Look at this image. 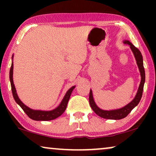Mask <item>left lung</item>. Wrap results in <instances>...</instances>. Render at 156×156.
Here are the masks:
<instances>
[{"label": "left lung", "instance_id": "left-lung-1", "mask_svg": "<svg viewBox=\"0 0 156 156\" xmlns=\"http://www.w3.org/2000/svg\"><path fill=\"white\" fill-rule=\"evenodd\" d=\"M124 43L128 44L130 45L132 52H133L134 57H135L136 63L139 69L140 76H141V80H140V83L138 87L137 94H136V97L132 101L130 102L129 104H127L126 106H123V108H119V109H115V110H110V111H106V110H102L101 108L98 107L97 104H95L94 101L93 99V95H92V91L90 90L89 92V104L90 106L92 108L94 112H95L96 114H97L98 116L104 119H114V120H119V119H121L125 118L128 116V114L131 112L132 109L136 107L138 105L139 101H140V99L142 97L143 94V91H144V86L145 83V69L144 67V62H143V57L140 52L138 48H136L135 46L133 45L131 42H130L128 40H125Z\"/></svg>", "mask_w": 156, "mask_h": 156}]
</instances>
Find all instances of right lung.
<instances>
[{
	"label": "right lung",
	"instance_id": "right-lung-1",
	"mask_svg": "<svg viewBox=\"0 0 156 156\" xmlns=\"http://www.w3.org/2000/svg\"><path fill=\"white\" fill-rule=\"evenodd\" d=\"M12 59H13V56L12 57ZM12 73H13V63L12 62L11 67L10 69V84H11V89H12V96L15 101H16V103L18 104L19 106L22 108V109L24 111L25 114H26L28 117H30L31 119L35 121H50L53 120V119H57V117L61 116L62 114L65 112V111L67 108V103L69 101V99L71 96V94L73 91L75 87H72L70 88L69 90L67 91L65 97L63 98L62 101L60 103V104L57 106L56 108L53 109L52 111H40V110H33L27 107V106H25L22 101H20L17 94L16 87H15L13 80H12Z\"/></svg>",
	"mask_w": 156,
	"mask_h": 156
}]
</instances>
